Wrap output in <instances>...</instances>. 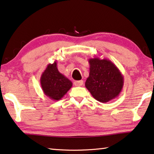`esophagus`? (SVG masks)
Segmentation results:
<instances>
[{
	"label": "esophagus",
	"mask_w": 154,
	"mask_h": 154,
	"mask_svg": "<svg viewBox=\"0 0 154 154\" xmlns=\"http://www.w3.org/2000/svg\"><path fill=\"white\" fill-rule=\"evenodd\" d=\"M84 84V81L83 80H79V81H75L74 82V84L75 86H81Z\"/></svg>",
	"instance_id": "esophagus-1"
}]
</instances>
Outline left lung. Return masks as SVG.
Instances as JSON below:
<instances>
[{
	"mask_svg": "<svg viewBox=\"0 0 154 154\" xmlns=\"http://www.w3.org/2000/svg\"><path fill=\"white\" fill-rule=\"evenodd\" d=\"M90 72L85 86L92 96L107 103L119 96L124 84L123 75L110 60L99 57L89 59Z\"/></svg>",
	"mask_w": 154,
	"mask_h": 154,
	"instance_id": "1",
	"label": "left lung"
}]
</instances>
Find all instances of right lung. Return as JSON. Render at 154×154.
Masks as SVG:
<instances>
[{
  "mask_svg": "<svg viewBox=\"0 0 154 154\" xmlns=\"http://www.w3.org/2000/svg\"><path fill=\"white\" fill-rule=\"evenodd\" d=\"M40 84L44 94L51 100L59 101L72 86V83L59 72L57 62L48 64L40 77Z\"/></svg>",
  "mask_w": 154,
  "mask_h": 154,
  "instance_id": "add662e5",
  "label": "right lung"
}]
</instances>
